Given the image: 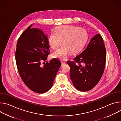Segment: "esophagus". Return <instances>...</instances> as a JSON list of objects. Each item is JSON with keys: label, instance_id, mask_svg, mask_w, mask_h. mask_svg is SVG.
I'll return each instance as SVG.
<instances>
[{"label": "esophagus", "instance_id": "1", "mask_svg": "<svg viewBox=\"0 0 121 121\" xmlns=\"http://www.w3.org/2000/svg\"><path fill=\"white\" fill-rule=\"evenodd\" d=\"M65 64V62L61 61V64H62V65H64V64Z\"/></svg>", "mask_w": 121, "mask_h": 121}]
</instances>
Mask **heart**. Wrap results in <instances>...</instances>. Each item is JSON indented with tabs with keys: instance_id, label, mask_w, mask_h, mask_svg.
I'll return each mask as SVG.
<instances>
[{
	"instance_id": "b5f03b06",
	"label": "heart",
	"mask_w": 121,
	"mask_h": 121,
	"mask_svg": "<svg viewBox=\"0 0 121 121\" xmlns=\"http://www.w3.org/2000/svg\"><path fill=\"white\" fill-rule=\"evenodd\" d=\"M86 30L74 26H61L58 27L55 32L50 35L48 43L54 50L57 49L62 43L60 48L52 54L54 58L62 60H66L72 52L76 53L85 44L87 39Z\"/></svg>"
}]
</instances>
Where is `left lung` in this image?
<instances>
[{
  "label": "left lung",
  "instance_id": "1",
  "mask_svg": "<svg viewBox=\"0 0 121 121\" xmlns=\"http://www.w3.org/2000/svg\"><path fill=\"white\" fill-rule=\"evenodd\" d=\"M74 60L75 62L67 61L74 86L81 91L91 90L100 79L106 62V49L100 34L93 37L87 47Z\"/></svg>",
  "mask_w": 121,
  "mask_h": 121
}]
</instances>
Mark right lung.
Listing matches in <instances>:
<instances>
[{"mask_svg":"<svg viewBox=\"0 0 121 121\" xmlns=\"http://www.w3.org/2000/svg\"><path fill=\"white\" fill-rule=\"evenodd\" d=\"M31 24L22 33L17 43L16 62L20 75L32 91L43 93L52 87L54 80L61 65L54 58L43 65L50 53L48 39L43 31L32 28Z\"/></svg>","mask_w":121,"mask_h":121,"instance_id":"add662e5","label":"right lung"}]
</instances>
